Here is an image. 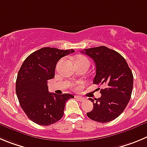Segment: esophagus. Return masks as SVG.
<instances>
[{
    "label": "esophagus",
    "mask_w": 147,
    "mask_h": 147,
    "mask_svg": "<svg viewBox=\"0 0 147 147\" xmlns=\"http://www.w3.org/2000/svg\"><path fill=\"white\" fill-rule=\"evenodd\" d=\"M75 97H76V98L78 99V100L79 101H80V102H83V101H84V100H86V99L84 98V97H82V96H75Z\"/></svg>",
    "instance_id": "esophagus-1"
}]
</instances>
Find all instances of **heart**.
I'll list each match as a JSON object with an SVG mask.
<instances>
[{"label":"heart","instance_id":"obj_1","mask_svg":"<svg viewBox=\"0 0 147 147\" xmlns=\"http://www.w3.org/2000/svg\"><path fill=\"white\" fill-rule=\"evenodd\" d=\"M75 64H89V62L88 60L83 55H78L77 56L75 59ZM82 86V84L80 83H75L73 85H72V88L73 89H78V88H80Z\"/></svg>","mask_w":147,"mask_h":147}]
</instances>
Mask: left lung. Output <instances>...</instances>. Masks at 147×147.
<instances>
[{
    "mask_svg": "<svg viewBox=\"0 0 147 147\" xmlns=\"http://www.w3.org/2000/svg\"><path fill=\"white\" fill-rule=\"evenodd\" d=\"M82 53L92 58L96 65L94 84H104L101 96L89 100L93 102L89 119L98 122H109L124 111L131 97L133 75L126 60L118 52L105 46L84 49Z\"/></svg>",
    "mask_w": 147,
    "mask_h": 147,
    "instance_id": "left-lung-1",
    "label": "left lung"
}]
</instances>
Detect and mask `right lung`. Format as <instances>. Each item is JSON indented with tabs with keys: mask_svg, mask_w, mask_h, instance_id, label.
<instances>
[{
	"mask_svg": "<svg viewBox=\"0 0 147 147\" xmlns=\"http://www.w3.org/2000/svg\"><path fill=\"white\" fill-rule=\"evenodd\" d=\"M74 50L43 47L29 55L22 63L16 80V94L21 108L32 121L47 126L64 116L66 102L74 96L48 92L47 80L55 76L57 62Z\"/></svg>",
	"mask_w": 147,
	"mask_h": 147,
	"instance_id": "add662e5",
	"label": "right lung"
}]
</instances>
